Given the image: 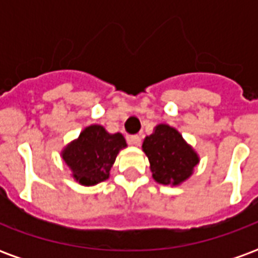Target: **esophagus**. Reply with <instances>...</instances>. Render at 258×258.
<instances>
[{
    "label": "esophagus",
    "instance_id": "esophagus-1",
    "mask_svg": "<svg viewBox=\"0 0 258 258\" xmlns=\"http://www.w3.org/2000/svg\"><path fill=\"white\" fill-rule=\"evenodd\" d=\"M127 141H128V144H131V145H135V146L141 145L140 135H130L128 138H127Z\"/></svg>",
    "mask_w": 258,
    "mask_h": 258
}]
</instances>
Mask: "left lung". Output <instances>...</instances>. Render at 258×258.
Returning a JSON list of instances; mask_svg holds the SVG:
<instances>
[{
    "instance_id": "obj_1",
    "label": "left lung",
    "mask_w": 258,
    "mask_h": 258,
    "mask_svg": "<svg viewBox=\"0 0 258 258\" xmlns=\"http://www.w3.org/2000/svg\"><path fill=\"white\" fill-rule=\"evenodd\" d=\"M142 151L149 159L153 179L163 185H179L194 174L199 156L182 135L167 124H159L146 137Z\"/></svg>"
}]
</instances>
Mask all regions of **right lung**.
<instances>
[{
    "label": "right lung",
    "instance_id": "obj_1",
    "mask_svg": "<svg viewBox=\"0 0 258 258\" xmlns=\"http://www.w3.org/2000/svg\"><path fill=\"white\" fill-rule=\"evenodd\" d=\"M125 146L127 142L120 133L109 134L102 125L92 124L64 148L62 159L72 170L73 178L90 186L109 178L118 152Z\"/></svg>",
    "mask_w": 258,
    "mask_h": 258
}]
</instances>
